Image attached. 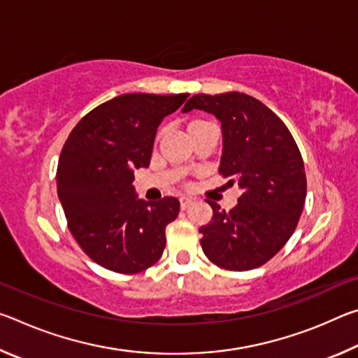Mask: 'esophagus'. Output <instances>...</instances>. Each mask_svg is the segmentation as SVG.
Returning a JSON list of instances; mask_svg holds the SVG:
<instances>
[{
  "label": "esophagus",
  "mask_w": 358,
  "mask_h": 358,
  "mask_svg": "<svg viewBox=\"0 0 358 358\" xmlns=\"http://www.w3.org/2000/svg\"><path fill=\"white\" fill-rule=\"evenodd\" d=\"M191 203H192V199L191 197H180V207L183 208V210L189 207Z\"/></svg>",
  "instance_id": "34e87169"
}]
</instances>
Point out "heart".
<instances>
[{
    "instance_id": "heart-1",
    "label": "heart",
    "mask_w": 358,
    "mask_h": 358,
    "mask_svg": "<svg viewBox=\"0 0 358 358\" xmlns=\"http://www.w3.org/2000/svg\"><path fill=\"white\" fill-rule=\"evenodd\" d=\"M201 124H205V121H202V120H194V121H191V123L187 124V132L192 131L194 128H197V126H201Z\"/></svg>"
}]
</instances>
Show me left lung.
Wrapping results in <instances>:
<instances>
[{
    "label": "left lung",
    "instance_id": "8db88e82",
    "mask_svg": "<svg viewBox=\"0 0 358 358\" xmlns=\"http://www.w3.org/2000/svg\"><path fill=\"white\" fill-rule=\"evenodd\" d=\"M192 108L220 120L222 156L220 172L241 191L226 211L213 201V216L199 229L211 262L232 271L264 265L287 243L299 224L306 197L305 166L286 124L262 102L238 92L196 94Z\"/></svg>",
    "mask_w": 358,
    "mask_h": 358
}]
</instances>
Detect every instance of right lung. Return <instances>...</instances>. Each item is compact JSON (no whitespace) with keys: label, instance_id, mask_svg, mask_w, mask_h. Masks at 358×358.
Segmentation results:
<instances>
[{"label":"right lung","instance_id":"add662e5","mask_svg":"<svg viewBox=\"0 0 358 358\" xmlns=\"http://www.w3.org/2000/svg\"><path fill=\"white\" fill-rule=\"evenodd\" d=\"M180 94H121L93 108L62 150L57 189L71 234L90 259L117 273H138L166 248L180 202L137 197L136 169L150 166L156 131L183 104Z\"/></svg>","mask_w":358,"mask_h":358}]
</instances>
